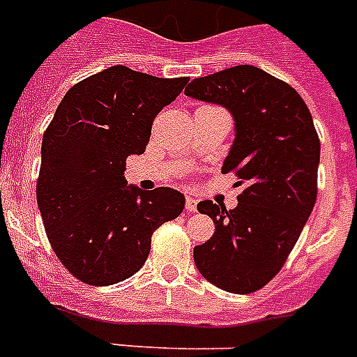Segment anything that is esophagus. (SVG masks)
<instances>
[{"label": "esophagus", "mask_w": 357, "mask_h": 357, "mask_svg": "<svg viewBox=\"0 0 357 357\" xmlns=\"http://www.w3.org/2000/svg\"><path fill=\"white\" fill-rule=\"evenodd\" d=\"M185 208L187 212H196L197 211V199L192 196H187V202H185Z\"/></svg>", "instance_id": "obj_1"}]
</instances>
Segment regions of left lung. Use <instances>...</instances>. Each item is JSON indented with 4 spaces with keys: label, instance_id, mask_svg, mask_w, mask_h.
Wrapping results in <instances>:
<instances>
[{
    "label": "left lung",
    "instance_id": "1",
    "mask_svg": "<svg viewBox=\"0 0 357 357\" xmlns=\"http://www.w3.org/2000/svg\"><path fill=\"white\" fill-rule=\"evenodd\" d=\"M185 94L232 114L236 136L221 170L245 185L232 211L197 203L215 232L194 247V263L218 289L248 294L280 272L312 212L319 137L301 96L252 65L196 77Z\"/></svg>",
    "mask_w": 357,
    "mask_h": 357
}]
</instances>
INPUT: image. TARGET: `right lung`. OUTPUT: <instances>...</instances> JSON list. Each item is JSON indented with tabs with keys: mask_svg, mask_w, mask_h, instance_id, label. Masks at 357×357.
I'll return each mask as SVG.
<instances>
[{
	"mask_svg": "<svg viewBox=\"0 0 357 357\" xmlns=\"http://www.w3.org/2000/svg\"><path fill=\"white\" fill-rule=\"evenodd\" d=\"M187 83L114 65L72 86L45 130L38 206L52 250L83 283L130 278L154 230L183 212L174 188L127 185L125 165L145 152L154 118Z\"/></svg>",
	"mask_w": 357,
	"mask_h": 357,
	"instance_id": "obj_1",
	"label": "right lung"
}]
</instances>
